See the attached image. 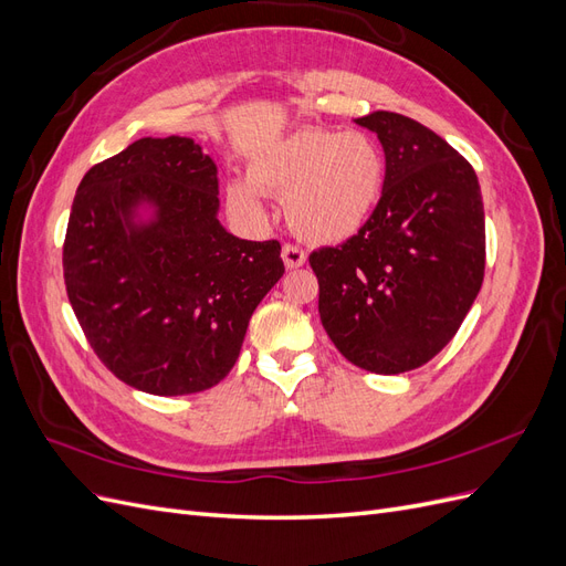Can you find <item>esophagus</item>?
Listing matches in <instances>:
<instances>
[{"mask_svg":"<svg viewBox=\"0 0 566 566\" xmlns=\"http://www.w3.org/2000/svg\"><path fill=\"white\" fill-rule=\"evenodd\" d=\"M281 254H283V262H285L287 269H300V266H304V262H306V252H304L302 248H297V245L285 243L283 250H281Z\"/></svg>","mask_w":566,"mask_h":566,"instance_id":"esophagus-1","label":"esophagus"}]
</instances>
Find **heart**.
Instances as JSON below:
<instances>
[{
	"instance_id": "obj_1",
	"label": "heart",
	"mask_w": 566,
	"mask_h": 566,
	"mask_svg": "<svg viewBox=\"0 0 566 566\" xmlns=\"http://www.w3.org/2000/svg\"><path fill=\"white\" fill-rule=\"evenodd\" d=\"M385 186V158L364 132L304 127L254 156L248 184L233 181V210L262 217L260 193L285 196L287 224L310 243H342L361 231Z\"/></svg>"
}]
</instances>
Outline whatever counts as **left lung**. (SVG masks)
I'll return each instance as SVG.
<instances>
[{
  "label": "left lung",
  "instance_id": "left-lung-1",
  "mask_svg": "<svg viewBox=\"0 0 566 566\" xmlns=\"http://www.w3.org/2000/svg\"><path fill=\"white\" fill-rule=\"evenodd\" d=\"M385 150V186L364 229L310 254L325 333L354 366L420 368L458 333L484 281V202L472 165L406 115L358 117Z\"/></svg>",
  "mask_w": 566,
  "mask_h": 566
}]
</instances>
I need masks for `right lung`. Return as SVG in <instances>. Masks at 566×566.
I'll return each instance as SVG.
<instances>
[{"mask_svg":"<svg viewBox=\"0 0 566 566\" xmlns=\"http://www.w3.org/2000/svg\"><path fill=\"white\" fill-rule=\"evenodd\" d=\"M217 212V165L186 136H146L80 181L63 243L67 300L125 385L181 397L224 380L283 276L279 241L235 238Z\"/></svg>","mask_w":566,"mask_h":566,"instance_id":"1","label":"right lung"}]
</instances>
